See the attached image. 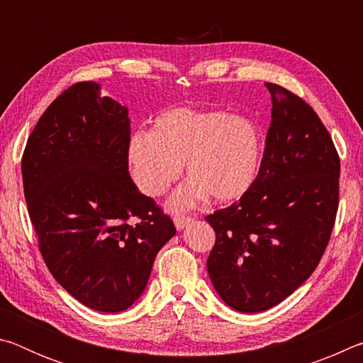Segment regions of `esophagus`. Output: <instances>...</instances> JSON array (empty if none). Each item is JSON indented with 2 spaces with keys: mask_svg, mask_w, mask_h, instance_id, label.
<instances>
[{
  "mask_svg": "<svg viewBox=\"0 0 363 363\" xmlns=\"http://www.w3.org/2000/svg\"><path fill=\"white\" fill-rule=\"evenodd\" d=\"M174 225H176V229L177 230H182L184 227H186L187 224H190V220H192V218H189V216H174Z\"/></svg>",
  "mask_w": 363,
  "mask_h": 363,
  "instance_id": "1",
  "label": "esophagus"
}]
</instances>
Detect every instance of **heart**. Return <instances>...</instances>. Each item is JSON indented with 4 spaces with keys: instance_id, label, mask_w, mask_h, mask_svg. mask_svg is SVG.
<instances>
[{
    "instance_id": "heart-1",
    "label": "heart",
    "mask_w": 363,
    "mask_h": 363,
    "mask_svg": "<svg viewBox=\"0 0 363 363\" xmlns=\"http://www.w3.org/2000/svg\"><path fill=\"white\" fill-rule=\"evenodd\" d=\"M261 152L259 128L248 116L182 107L160 115L152 133H134L128 162L147 196L167 192L186 163L190 179L168 200L169 210L181 213L210 194L218 201L240 199L259 173Z\"/></svg>"
}]
</instances>
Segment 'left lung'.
<instances>
[{
	"label": "left lung",
	"instance_id": "left-lung-1",
	"mask_svg": "<svg viewBox=\"0 0 363 363\" xmlns=\"http://www.w3.org/2000/svg\"><path fill=\"white\" fill-rule=\"evenodd\" d=\"M261 168L253 186L206 216L216 243L208 274L238 312L277 306L314 272L327 248L340 199V157L309 104L279 84Z\"/></svg>",
	"mask_w": 363,
	"mask_h": 363
}]
</instances>
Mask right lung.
<instances>
[{
    "label": "right lung",
    "mask_w": 363,
    "mask_h": 363,
    "mask_svg": "<svg viewBox=\"0 0 363 363\" xmlns=\"http://www.w3.org/2000/svg\"><path fill=\"white\" fill-rule=\"evenodd\" d=\"M128 144V108L101 96L99 83L82 82L46 108L22 157L43 259L67 293L99 312L136 303L157 253L176 233L133 182Z\"/></svg>",
    "instance_id": "obj_1"
}]
</instances>
